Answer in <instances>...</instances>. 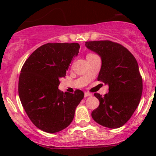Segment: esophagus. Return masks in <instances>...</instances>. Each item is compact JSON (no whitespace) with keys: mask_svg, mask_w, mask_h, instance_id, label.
<instances>
[{"mask_svg":"<svg viewBox=\"0 0 156 156\" xmlns=\"http://www.w3.org/2000/svg\"><path fill=\"white\" fill-rule=\"evenodd\" d=\"M92 95V94H91V93H89V92H85V93H84V96H85V98H87V97H90Z\"/></svg>","mask_w":156,"mask_h":156,"instance_id":"esophagus-1","label":"esophagus"}]
</instances>
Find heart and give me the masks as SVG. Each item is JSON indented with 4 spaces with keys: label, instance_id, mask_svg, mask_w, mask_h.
<instances>
[{
    "label": "heart",
    "instance_id": "obj_1",
    "mask_svg": "<svg viewBox=\"0 0 156 156\" xmlns=\"http://www.w3.org/2000/svg\"><path fill=\"white\" fill-rule=\"evenodd\" d=\"M92 53H89V54L88 55H92Z\"/></svg>",
    "mask_w": 156,
    "mask_h": 156
}]
</instances>
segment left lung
I'll use <instances>...</instances> for the list:
<instances>
[{"instance_id": "obj_1", "label": "left lung", "mask_w": 156, "mask_h": 156, "mask_svg": "<svg viewBox=\"0 0 156 156\" xmlns=\"http://www.w3.org/2000/svg\"><path fill=\"white\" fill-rule=\"evenodd\" d=\"M85 44L101 57L98 80L109 87L104 96L94 94L100 105L92 112V117L106 128H120L129 120L140 102L143 84L137 61L126 48L117 42L89 41Z\"/></svg>"}]
</instances>
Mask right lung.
Listing matches in <instances>:
<instances>
[{"instance_id":"1","label":"right lung","mask_w":156,"mask_h":156,"mask_svg":"<svg viewBox=\"0 0 156 156\" xmlns=\"http://www.w3.org/2000/svg\"><path fill=\"white\" fill-rule=\"evenodd\" d=\"M78 43H47L27 58L18 83L20 99L27 115L39 129L50 133L66 128L72 122L76 107L83 98L80 89L64 93L58 89Z\"/></svg>"}]
</instances>
